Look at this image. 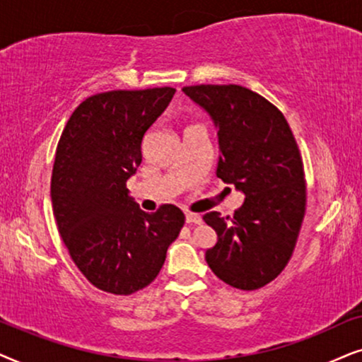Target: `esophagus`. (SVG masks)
I'll return each instance as SVG.
<instances>
[{"mask_svg": "<svg viewBox=\"0 0 362 362\" xmlns=\"http://www.w3.org/2000/svg\"><path fill=\"white\" fill-rule=\"evenodd\" d=\"M185 221L189 225H200L202 223V216L199 214H185Z\"/></svg>", "mask_w": 362, "mask_h": 362, "instance_id": "1", "label": "esophagus"}]
</instances>
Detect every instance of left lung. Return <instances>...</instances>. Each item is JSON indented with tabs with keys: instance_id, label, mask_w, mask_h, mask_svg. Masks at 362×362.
<instances>
[{
	"instance_id": "8db88e82",
	"label": "left lung",
	"mask_w": 362,
	"mask_h": 362,
	"mask_svg": "<svg viewBox=\"0 0 362 362\" xmlns=\"http://www.w3.org/2000/svg\"><path fill=\"white\" fill-rule=\"evenodd\" d=\"M205 109L218 134L216 177L243 192L233 216L204 215L216 231L205 259L238 290H258L290 262L306 210L300 148L285 115L243 86L200 84L182 89Z\"/></svg>"
}]
</instances>
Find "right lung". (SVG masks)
<instances>
[{
	"label": "right lung",
	"instance_id": "1",
	"mask_svg": "<svg viewBox=\"0 0 362 362\" xmlns=\"http://www.w3.org/2000/svg\"><path fill=\"white\" fill-rule=\"evenodd\" d=\"M173 88L90 95L67 120L56 148L51 200L72 262L95 288L132 295L156 279L185 215L175 205L146 214L127 180L142 162V139Z\"/></svg>",
	"mask_w": 362,
	"mask_h": 362
}]
</instances>
